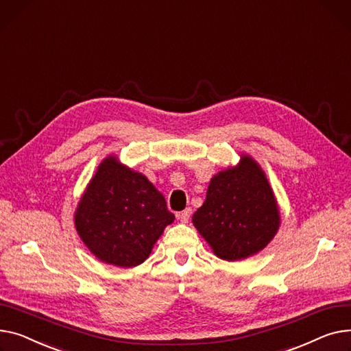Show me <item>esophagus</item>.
I'll return each instance as SVG.
<instances>
[{
  "mask_svg": "<svg viewBox=\"0 0 351 351\" xmlns=\"http://www.w3.org/2000/svg\"><path fill=\"white\" fill-rule=\"evenodd\" d=\"M190 215H191V208H185L182 213H180L177 217L180 219L181 223H187L189 219H190Z\"/></svg>",
  "mask_w": 351,
  "mask_h": 351,
  "instance_id": "esophagus-1",
  "label": "esophagus"
}]
</instances>
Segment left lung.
I'll return each mask as SVG.
<instances>
[{"label": "left lung", "instance_id": "left-lung-1", "mask_svg": "<svg viewBox=\"0 0 351 351\" xmlns=\"http://www.w3.org/2000/svg\"><path fill=\"white\" fill-rule=\"evenodd\" d=\"M193 223L223 261H242L266 248L279 231L280 211L259 162L242 153L237 166L217 173Z\"/></svg>", "mask_w": 351, "mask_h": 351}]
</instances>
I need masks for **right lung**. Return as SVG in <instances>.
Here are the masks:
<instances>
[{"mask_svg":"<svg viewBox=\"0 0 351 351\" xmlns=\"http://www.w3.org/2000/svg\"><path fill=\"white\" fill-rule=\"evenodd\" d=\"M174 214L149 178L120 162L103 158L73 215L77 235L101 262L134 267L149 258Z\"/></svg>","mask_w":351,"mask_h":351,"instance_id":"obj_1","label":"right lung"}]
</instances>
